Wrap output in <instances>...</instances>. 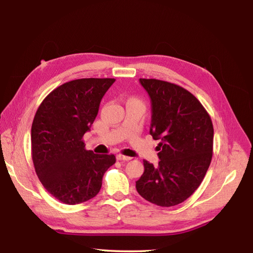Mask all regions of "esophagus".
Segmentation results:
<instances>
[{
  "instance_id": "1",
  "label": "esophagus",
  "mask_w": 253,
  "mask_h": 253,
  "mask_svg": "<svg viewBox=\"0 0 253 253\" xmlns=\"http://www.w3.org/2000/svg\"><path fill=\"white\" fill-rule=\"evenodd\" d=\"M117 159H118L119 161H130V160H132L131 157H126L123 155H117Z\"/></svg>"
}]
</instances>
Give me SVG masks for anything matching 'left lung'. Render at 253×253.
I'll list each match as a JSON object with an SVG mask.
<instances>
[{"label": "left lung", "mask_w": 253, "mask_h": 253, "mask_svg": "<svg viewBox=\"0 0 253 253\" xmlns=\"http://www.w3.org/2000/svg\"><path fill=\"white\" fill-rule=\"evenodd\" d=\"M139 82L151 98L150 134L161 143L159 166L144 160L136 190L152 204L175 206L195 192L211 165V118L198 98L180 85L159 79Z\"/></svg>", "instance_id": "left-lung-1"}]
</instances>
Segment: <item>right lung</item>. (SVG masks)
I'll return each mask as SVG.
<instances>
[{"label":"right lung","mask_w":253,"mask_h":253,"mask_svg":"<svg viewBox=\"0 0 253 253\" xmlns=\"http://www.w3.org/2000/svg\"><path fill=\"white\" fill-rule=\"evenodd\" d=\"M114 83V78L72 80L52 90L36 110L31 128L34 169L44 188L64 204L94 198L116 162L114 155L85 150L83 140Z\"/></svg>","instance_id":"right-lung-1"}]
</instances>
